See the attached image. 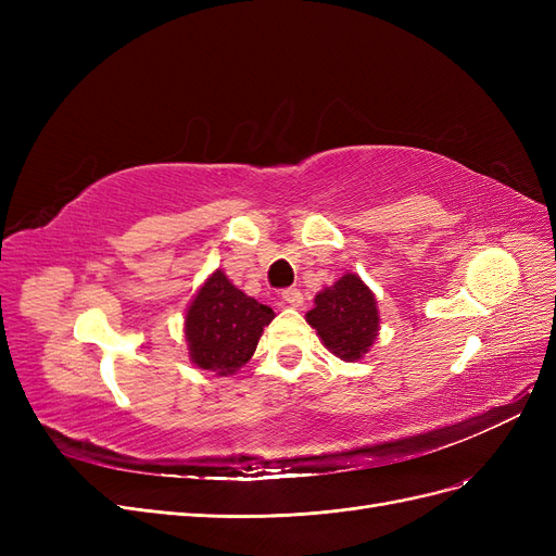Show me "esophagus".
<instances>
[{"label":"esophagus","mask_w":556,"mask_h":556,"mask_svg":"<svg viewBox=\"0 0 556 556\" xmlns=\"http://www.w3.org/2000/svg\"><path fill=\"white\" fill-rule=\"evenodd\" d=\"M282 301L292 308H299L301 304H304V294H301L296 288H288V290H282Z\"/></svg>","instance_id":"obj_1"}]
</instances>
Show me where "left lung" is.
<instances>
[{
    "label": "left lung",
    "mask_w": 556,
    "mask_h": 556,
    "mask_svg": "<svg viewBox=\"0 0 556 556\" xmlns=\"http://www.w3.org/2000/svg\"><path fill=\"white\" fill-rule=\"evenodd\" d=\"M374 292L355 274H345L331 288L317 292L306 323L317 331L325 348L345 362L362 359L374 345L380 315Z\"/></svg>",
    "instance_id": "obj_1"
}]
</instances>
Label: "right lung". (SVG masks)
Wrapping results in <instances>:
<instances>
[{
  "label": "right lung",
  "mask_w": 556,
  "mask_h": 556,
  "mask_svg": "<svg viewBox=\"0 0 556 556\" xmlns=\"http://www.w3.org/2000/svg\"><path fill=\"white\" fill-rule=\"evenodd\" d=\"M274 317L271 308L233 288L217 268L201 285L185 315L190 359L215 376L237 374L257 350L260 336Z\"/></svg>",
  "instance_id": "right-lung-1"
}]
</instances>
